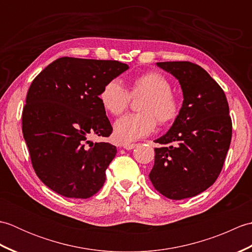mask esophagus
Listing matches in <instances>:
<instances>
[{
    "label": "esophagus",
    "mask_w": 252,
    "mask_h": 252,
    "mask_svg": "<svg viewBox=\"0 0 252 252\" xmlns=\"http://www.w3.org/2000/svg\"><path fill=\"white\" fill-rule=\"evenodd\" d=\"M122 147L125 148V149H126V151H131V149L136 147V144H134V143H132V144H123Z\"/></svg>",
    "instance_id": "34e87169"
}]
</instances>
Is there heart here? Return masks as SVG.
I'll use <instances>...</instances> for the list:
<instances>
[{"mask_svg":"<svg viewBox=\"0 0 252 252\" xmlns=\"http://www.w3.org/2000/svg\"><path fill=\"white\" fill-rule=\"evenodd\" d=\"M171 90L172 85L169 80L159 72H146L133 80L131 95L134 97L145 95L140 105L142 112L126 115L115 122L116 140L130 144L154 132L157 119L161 125L175 120L180 112V100ZM99 100L106 111L119 116L129 106L130 94L120 81L111 80L101 89Z\"/></svg>","mask_w":252,"mask_h":252,"instance_id":"obj_1","label":"heart"}]
</instances>
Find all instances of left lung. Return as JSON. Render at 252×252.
<instances>
[{
  "label": "left lung",
  "instance_id": "left-lung-1",
  "mask_svg": "<svg viewBox=\"0 0 252 252\" xmlns=\"http://www.w3.org/2000/svg\"><path fill=\"white\" fill-rule=\"evenodd\" d=\"M156 65L179 80L183 104L172 126L156 143L149 179L160 194L173 200L194 197L220 174L232 140L226 96L210 74L189 62Z\"/></svg>",
  "mask_w": 252,
  "mask_h": 252
}]
</instances>
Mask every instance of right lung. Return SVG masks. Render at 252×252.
<instances>
[{
  "label": "right lung",
  "mask_w": 252,
  "mask_h": 252,
  "mask_svg": "<svg viewBox=\"0 0 252 252\" xmlns=\"http://www.w3.org/2000/svg\"><path fill=\"white\" fill-rule=\"evenodd\" d=\"M127 69L117 61L62 57L32 81L23 134L36 175L57 194L85 199L104 185L117 148L89 136L111 134L99 93Z\"/></svg>",
  "instance_id": "add662e5"
}]
</instances>
